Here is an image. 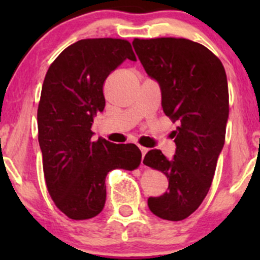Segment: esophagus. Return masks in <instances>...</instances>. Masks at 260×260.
Wrapping results in <instances>:
<instances>
[{"mask_svg": "<svg viewBox=\"0 0 260 260\" xmlns=\"http://www.w3.org/2000/svg\"><path fill=\"white\" fill-rule=\"evenodd\" d=\"M139 149H140V151H142V156H143V159H142V164H143V160H144L145 154L148 153L149 149H148V148H145V147H142V145H139Z\"/></svg>", "mask_w": 260, "mask_h": 260, "instance_id": "obj_1", "label": "esophagus"}]
</instances>
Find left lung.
<instances>
[{"label": "left lung", "mask_w": 260, "mask_h": 260, "mask_svg": "<svg viewBox=\"0 0 260 260\" xmlns=\"http://www.w3.org/2000/svg\"><path fill=\"white\" fill-rule=\"evenodd\" d=\"M132 44L145 72L160 84L164 112L178 123L172 132L174 159L154 149L143 161L169 180L168 192L150 197L148 207L161 219L181 221L207 197L225 143L229 118L225 68L210 50L188 39H134Z\"/></svg>", "instance_id": "obj_1"}]
</instances>
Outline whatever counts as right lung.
Wrapping results in <instances>:
<instances>
[{"mask_svg":"<svg viewBox=\"0 0 260 260\" xmlns=\"http://www.w3.org/2000/svg\"><path fill=\"white\" fill-rule=\"evenodd\" d=\"M136 61L124 39H83L64 49L45 76L38 138L45 182L53 203L72 220L96 216L106 201L110 171L138 169L136 144L91 140V123L105 107L104 83L124 59Z\"/></svg>","mask_w":260,"mask_h":260,"instance_id":"obj_1","label":"right lung"}]
</instances>
